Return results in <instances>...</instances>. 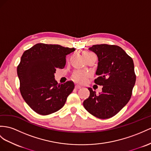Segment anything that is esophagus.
Returning <instances> with one entry per match:
<instances>
[{"instance_id": "esophagus-1", "label": "esophagus", "mask_w": 151, "mask_h": 151, "mask_svg": "<svg viewBox=\"0 0 151 151\" xmlns=\"http://www.w3.org/2000/svg\"><path fill=\"white\" fill-rule=\"evenodd\" d=\"M75 87V88H76V89H78V88H81V86H79V85H76Z\"/></svg>"}]
</instances>
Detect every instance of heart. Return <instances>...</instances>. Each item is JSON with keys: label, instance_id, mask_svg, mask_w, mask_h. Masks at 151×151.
Returning <instances> with one entry per match:
<instances>
[{"label": "heart", "instance_id": "obj_1", "mask_svg": "<svg viewBox=\"0 0 151 151\" xmlns=\"http://www.w3.org/2000/svg\"><path fill=\"white\" fill-rule=\"evenodd\" d=\"M92 53L88 52H83V55H88V54H90ZM88 77L87 73L83 71H80L77 70L75 71L72 75V78L73 80H75V82H78V83H83L86 82L87 78Z\"/></svg>", "mask_w": 151, "mask_h": 151}]
</instances>
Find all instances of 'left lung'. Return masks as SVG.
<instances>
[{"mask_svg": "<svg viewBox=\"0 0 151 151\" xmlns=\"http://www.w3.org/2000/svg\"><path fill=\"white\" fill-rule=\"evenodd\" d=\"M88 50L98 57L94 83L102 86V92L96 94L91 88L89 97L83 105L91 114L99 119L112 117L128 103L136 82L134 63L122 48L117 45H95Z\"/></svg>", "mask_w": 151, "mask_h": 151, "instance_id": "8db88e82", "label": "left lung"}]
</instances>
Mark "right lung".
<instances>
[{"instance_id":"1","label":"right lung","mask_w":151,"mask_h":151,"mask_svg":"<svg viewBox=\"0 0 151 151\" xmlns=\"http://www.w3.org/2000/svg\"><path fill=\"white\" fill-rule=\"evenodd\" d=\"M75 48L37 43L26 50L17 67L20 91L26 103L38 114L46 115L63 107L75 88L72 81L58 84L57 68L63 69L65 57Z\"/></svg>"}]
</instances>
